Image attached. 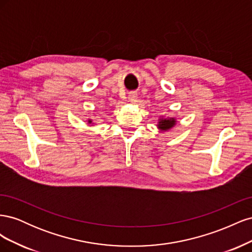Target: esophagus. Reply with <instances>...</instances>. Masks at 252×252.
Returning a JSON list of instances; mask_svg holds the SVG:
<instances>
[{
    "mask_svg": "<svg viewBox=\"0 0 252 252\" xmlns=\"http://www.w3.org/2000/svg\"><path fill=\"white\" fill-rule=\"evenodd\" d=\"M136 98H138V94L134 93V91H133V93H130V94H129V95H128V100L130 101L131 103H134V102L136 101Z\"/></svg>",
    "mask_w": 252,
    "mask_h": 252,
    "instance_id": "34e87169",
    "label": "esophagus"
}]
</instances>
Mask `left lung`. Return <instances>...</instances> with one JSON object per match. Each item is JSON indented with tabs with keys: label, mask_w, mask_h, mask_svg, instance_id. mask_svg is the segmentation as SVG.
<instances>
[{
	"label": "left lung",
	"mask_w": 252,
	"mask_h": 252,
	"mask_svg": "<svg viewBox=\"0 0 252 252\" xmlns=\"http://www.w3.org/2000/svg\"><path fill=\"white\" fill-rule=\"evenodd\" d=\"M175 125V120L174 119H164V120H161L158 122V128L162 129V130H168L169 128L173 127Z\"/></svg>",
	"instance_id": "left-lung-1"
}]
</instances>
